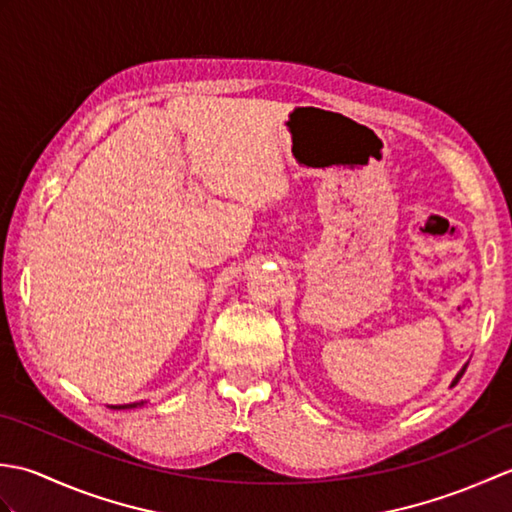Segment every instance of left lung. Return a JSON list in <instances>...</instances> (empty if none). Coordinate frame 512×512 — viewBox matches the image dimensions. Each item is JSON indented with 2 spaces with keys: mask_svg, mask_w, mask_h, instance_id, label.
<instances>
[{
  "mask_svg": "<svg viewBox=\"0 0 512 512\" xmlns=\"http://www.w3.org/2000/svg\"><path fill=\"white\" fill-rule=\"evenodd\" d=\"M464 372H466V365H464V367L460 369V372H458V374H455V378H453V383H451V387H455V385H458V380L462 378V374H464Z\"/></svg>",
  "mask_w": 512,
  "mask_h": 512,
  "instance_id": "1",
  "label": "left lung"
}]
</instances>
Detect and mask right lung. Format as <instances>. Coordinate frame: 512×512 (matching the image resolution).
<instances>
[{"label": "right lung", "mask_w": 512, "mask_h": 512, "mask_svg": "<svg viewBox=\"0 0 512 512\" xmlns=\"http://www.w3.org/2000/svg\"><path fill=\"white\" fill-rule=\"evenodd\" d=\"M147 400H138V402H129V405H110V409H136V407H143Z\"/></svg>", "instance_id": "add662e5"}]
</instances>
